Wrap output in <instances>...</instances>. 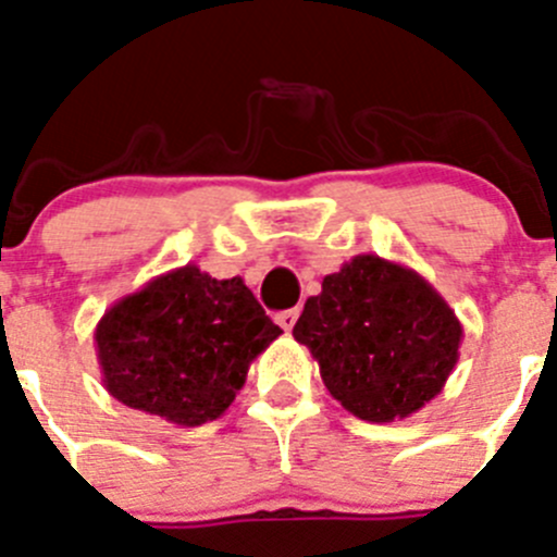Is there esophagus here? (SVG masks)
Masks as SVG:
<instances>
[{
  "label": "esophagus",
  "instance_id": "1",
  "mask_svg": "<svg viewBox=\"0 0 557 557\" xmlns=\"http://www.w3.org/2000/svg\"><path fill=\"white\" fill-rule=\"evenodd\" d=\"M296 319H299V310H283V313H277V324L283 326L285 332H290L294 330V324H296Z\"/></svg>",
  "mask_w": 557,
  "mask_h": 557
}]
</instances>
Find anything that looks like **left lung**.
Wrapping results in <instances>:
<instances>
[{
    "instance_id": "obj_1",
    "label": "left lung",
    "mask_w": 557,
    "mask_h": 557,
    "mask_svg": "<svg viewBox=\"0 0 557 557\" xmlns=\"http://www.w3.org/2000/svg\"><path fill=\"white\" fill-rule=\"evenodd\" d=\"M294 337L343 409L368 423H393L443 393L465 330L414 269L355 255L305 302Z\"/></svg>"
}]
</instances>
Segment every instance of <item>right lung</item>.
<instances>
[{"label":"right lung","mask_w":557,"mask_h":557,"mask_svg":"<svg viewBox=\"0 0 557 557\" xmlns=\"http://www.w3.org/2000/svg\"><path fill=\"white\" fill-rule=\"evenodd\" d=\"M280 335L242 277L216 280L195 263L117 299L92 332L109 396L181 429L225 414Z\"/></svg>","instance_id":"right-lung-1"}]
</instances>
